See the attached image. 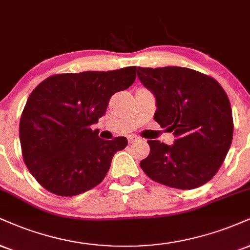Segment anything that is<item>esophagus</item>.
<instances>
[{"label": "esophagus", "mask_w": 250, "mask_h": 250, "mask_svg": "<svg viewBox=\"0 0 250 250\" xmlns=\"http://www.w3.org/2000/svg\"><path fill=\"white\" fill-rule=\"evenodd\" d=\"M140 140V138H138L136 135H129L128 136V142L129 143H134V142H137V141Z\"/></svg>", "instance_id": "1"}]
</instances>
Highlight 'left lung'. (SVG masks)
I'll return each mask as SVG.
<instances>
[{"instance_id":"1","label":"left lung","mask_w":250,"mask_h":250,"mask_svg":"<svg viewBox=\"0 0 250 250\" xmlns=\"http://www.w3.org/2000/svg\"><path fill=\"white\" fill-rule=\"evenodd\" d=\"M137 76L156 98L155 121L176 137L172 146L149 140L142 170L170 188L204 185L218 172L233 140L226 92L212 77L186 67H138Z\"/></svg>"}]
</instances>
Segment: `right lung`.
Returning a JSON list of instances; mask_svg holds the SVG:
<instances>
[{
  "label": "right lung",
  "mask_w": 250,
  "mask_h": 250,
  "mask_svg": "<svg viewBox=\"0 0 250 250\" xmlns=\"http://www.w3.org/2000/svg\"><path fill=\"white\" fill-rule=\"evenodd\" d=\"M135 79L136 66L62 73L32 91L21 116L20 141L24 163L44 188L73 197L104 180L113 156L128 141L102 140L91 125L104 115L112 95Z\"/></svg>",
  "instance_id": "1"
}]
</instances>
